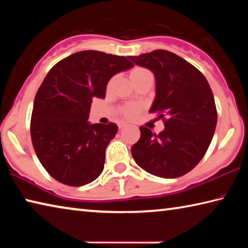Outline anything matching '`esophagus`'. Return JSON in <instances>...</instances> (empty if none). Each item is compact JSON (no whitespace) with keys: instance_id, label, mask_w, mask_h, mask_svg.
<instances>
[{"instance_id":"obj_1","label":"esophagus","mask_w":248,"mask_h":248,"mask_svg":"<svg viewBox=\"0 0 248 248\" xmlns=\"http://www.w3.org/2000/svg\"><path fill=\"white\" fill-rule=\"evenodd\" d=\"M127 124H124V123H120V124H118V128L119 129H124V127H127Z\"/></svg>"}]
</instances>
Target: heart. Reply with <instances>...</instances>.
I'll list each match as a JSON object with an SVG mask.
<instances>
[{"instance_id": "b5f03b06", "label": "heart", "mask_w": 248, "mask_h": 248, "mask_svg": "<svg viewBox=\"0 0 248 248\" xmlns=\"http://www.w3.org/2000/svg\"><path fill=\"white\" fill-rule=\"evenodd\" d=\"M149 71L144 69V68H140V66H137V68L132 69L130 71V78L133 81H136L138 78H140L141 75H143L145 73H148ZM111 85V81L109 82L108 84V87ZM141 110V107L139 105L137 104H128V105H124V106L120 109V114L123 117L127 119H133L134 117H136L138 114H139Z\"/></svg>"}]
</instances>
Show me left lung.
<instances>
[{
    "label": "left lung",
    "instance_id": "1",
    "mask_svg": "<svg viewBox=\"0 0 248 248\" xmlns=\"http://www.w3.org/2000/svg\"><path fill=\"white\" fill-rule=\"evenodd\" d=\"M129 59L154 73L156 96L150 112H157L165 125L158 134L140 127V139L131 148L134 161L158 177L187 174L204 156L216 131L217 112L207 78L167 50Z\"/></svg>",
    "mask_w": 248,
    "mask_h": 248
}]
</instances>
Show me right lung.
<instances>
[{
    "label": "right lung",
    "instance_id": "add662e5",
    "mask_svg": "<svg viewBox=\"0 0 248 248\" xmlns=\"http://www.w3.org/2000/svg\"><path fill=\"white\" fill-rule=\"evenodd\" d=\"M125 57L85 50L53 65L37 91L31 120L33 150L58 182L79 187L102 174L115 124H91L93 99L105 98L112 75L132 68Z\"/></svg>",
    "mask_w": 248,
    "mask_h": 248
}]
</instances>
